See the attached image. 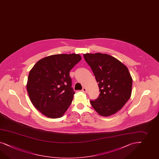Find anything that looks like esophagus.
<instances>
[{
  "mask_svg": "<svg viewBox=\"0 0 159 159\" xmlns=\"http://www.w3.org/2000/svg\"><path fill=\"white\" fill-rule=\"evenodd\" d=\"M82 91L83 92V93H87V90H86V88L85 87H83V89H82Z\"/></svg>",
  "mask_w": 159,
  "mask_h": 159,
  "instance_id": "obj_1",
  "label": "esophagus"
}]
</instances>
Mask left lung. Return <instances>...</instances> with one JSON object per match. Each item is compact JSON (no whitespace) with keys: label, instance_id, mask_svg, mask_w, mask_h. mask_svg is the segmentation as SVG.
I'll return each instance as SVG.
<instances>
[{"label":"left lung","instance_id":"left-lung-1","mask_svg":"<svg viewBox=\"0 0 159 159\" xmlns=\"http://www.w3.org/2000/svg\"><path fill=\"white\" fill-rule=\"evenodd\" d=\"M98 83L100 94L92 107L101 116H112L131 97L133 79L127 67L116 58L100 52L83 54Z\"/></svg>","mask_w":159,"mask_h":159}]
</instances>
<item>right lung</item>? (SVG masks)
I'll return each instance as SVG.
<instances>
[{
    "label": "right lung",
    "mask_w": 159,
    "mask_h": 159,
    "mask_svg": "<svg viewBox=\"0 0 159 159\" xmlns=\"http://www.w3.org/2000/svg\"><path fill=\"white\" fill-rule=\"evenodd\" d=\"M78 54H56L38 61L29 73L26 89L31 102L44 116H64L75 92L69 72L81 60Z\"/></svg>",
    "instance_id": "right-lung-1"
}]
</instances>
